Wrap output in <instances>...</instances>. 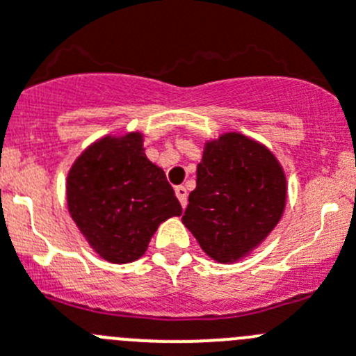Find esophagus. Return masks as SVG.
I'll return each mask as SVG.
<instances>
[{"mask_svg": "<svg viewBox=\"0 0 356 356\" xmlns=\"http://www.w3.org/2000/svg\"><path fill=\"white\" fill-rule=\"evenodd\" d=\"M175 195H177L181 206L186 207V202H188V190H186L184 186H177V188H175Z\"/></svg>", "mask_w": 356, "mask_h": 356, "instance_id": "1", "label": "esophagus"}]
</instances>
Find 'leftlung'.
I'll return each instance as SVG.
<instances>
[{
  "mask_svg": "<svg viewBox=\"0 0 356 356\" xmlns=\"http://www.w3.org/2000/svg\"><path fill=\"white\" fill-rule=\"evenodd\" d=\"M182 223L218 262L238 261L275 229L286 207V175L261 143L223 134L197 165Z\"/></svg>",
  "mask_w": 356,
  "mask_h": 356,
  "instance_id": "1",
  "label": "left lung"
}]
</instances>
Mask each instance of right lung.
Masks as SVG:
<instances>
[{
    "mask_svg": "<svg viewBox=\"0 0 356 356\" xmlns=\"http://www.w3.org/2000/svg\"><path fill=\"white\" fill-rule=\"evenodd\" d=\"M67 202L86 241L110 262L142 257L159 223L182 213L165 172L147 159L138 133L106 136L86 149L69 172Z\"/></svg>",
    "mask_w": 356,
    "mask_h": 356,
    "instance_id": "add662e5",
    "label": "right lung"
}]
</instances>
